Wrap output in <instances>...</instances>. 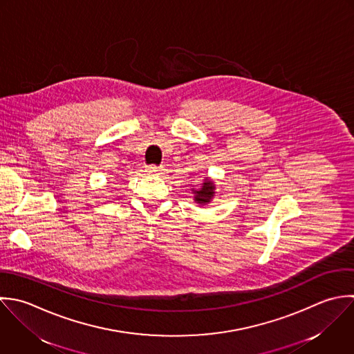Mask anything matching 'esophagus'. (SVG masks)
<instances>
[{
  "instance_id": "34e87169",
  "label": "esophagus",
  "mask_w": 354,
  "mask_h": 354,
  "mask_svg": "<svg viewBox=\"0 0 354 354\" xmlns=\"http://www.w3.org/2000/svg\"><path fill=\"white\" fill-rule=\"evenodd\" d=\"M161 171H162V169H161L160 167H157V165H149L147 169H146V172H147L149 175H158Z\"/></svg>"
}]
</instances>
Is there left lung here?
I'll return each mask as SVG.
<instances>
[{
	"label": "left lung",
	"instance_id": "left-lung-1",
	"mask_svg": "<svg viewBox=\"0 0 354 354\" xmlns=\"http://www.w3.org/2000/svg\"><path fill=\"white\" fill-rule=\"evenodd\" d=\"M194 193V201L200 205H205L211 203V200L215 196V182L205 178L203 185L198 189H193Z\"/></svg>",
	"mask_w": 354,
	"mask_h": 354
}]
</instances>
